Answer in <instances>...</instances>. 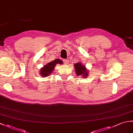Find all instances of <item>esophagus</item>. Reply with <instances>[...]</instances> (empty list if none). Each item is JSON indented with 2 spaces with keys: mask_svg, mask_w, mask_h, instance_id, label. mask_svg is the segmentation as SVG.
<instances>
[{
  "mask_svg": "<svg viewBox=\"0 0 133 133\" xmlns=\"http://www.w3.org/2000/svg\"><path fill=\"white\" fill-rule=\"evenodd\" d=\"M63 62L64 63V64H68L69 63V60H67V59H63Z\"/></svg>",
  "mask_w": 133,
  "mask_h": 133,
  "instance_id": "34e87169",
  "label": "esophagus"
}]
</instances>
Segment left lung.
<instances>
[{
    "instance_id": "1",
    "label": "left lung",
    "mask_w": 133,
    "mask_h": 133,
    "mask_svg": "<svg viewBox=\"0 0 133 133\" xmlns=\"http://www.w3.org/2000/svg\"><path fill=\"white\" fill-rule=\"evenodd\" d=\"M74 68L75 69V73L77 76H82L83 78H88L89 70L87 69L85 65L81 62H78L74 64Z\"/></svg>"
}]
</instances>
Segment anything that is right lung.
I'll list each match as a JSON object with an SVG mask.
<instances>
[{"instance_id":"1","label":"right lung","mask_w":133,"mask_h":133,"mask_svg":"<svg viewBox=\"0 0 133 133\" xmlns=\"http://www.w3.org/2000/svg\"><path fill=\"white\" fill-rule=\"evenodd\" d=\"M63 62L59 59H56L53 61L50 62L46 64V65L42 67L39 71V74L42 77H45L50 75L51 73L53 71L55 65L57 64H62Z\"/></svg>"}]
</instances>
